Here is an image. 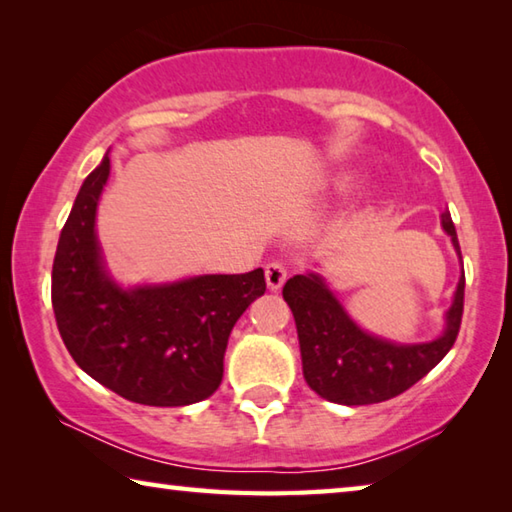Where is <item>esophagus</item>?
Returning a JSON list of instances; mask_svg holds the SVG:
<instances>
[{
  "label": "esophagus",
  "instance_id": "esophagus-1",
  "mask_svg": "<svg viewBox=\"0 0 512 512\" xmlns=\"http://www.w3.org/2000/svg\"><path fill=\"white\" fill-rule=\"evenodd\" d=\"M264 275H266L268 289L277 291L284 284V280H287V266L280 264V262H271V264H266Z\"/></svg>",
  "mask_w": 512,
  "mask_h": 512
}]
</instances>
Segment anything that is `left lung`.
Returning a JSON list of instances; mask_svg holds the SVG:
<instances>
[{"instance_id": "left-lung-1", "label": "left lung", "mask_w": 512, "mask_h": 512, "mask_svg": "<svg viewBox=\"0 0 512 512\" xmlns=\"http://www.w3.org/2000/svg\"><path fill=\"white\" fill-rule=\"evenodd\" d=\"M440 223L461 259L449 212ZM282 296L296 318L302 375L311 391L334 404H377L411 388L452 350L461 329L465 273L458 277L443 334L429 343H393L363 332L318 273L293 275Z\"/></svg>"}]
</instances>
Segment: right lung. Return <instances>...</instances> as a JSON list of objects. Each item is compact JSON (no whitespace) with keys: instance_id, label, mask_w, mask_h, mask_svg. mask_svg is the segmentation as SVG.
Instances as JSON below:
<instances>
[{"instance_id":"add662e5","label":"right lung","mask_w":512,"mask_h":512,"mask_svg":"<svg viewBox=\"0 0 512 512\" xmlns=\"http://www.w3.org/2000/svg\"><path fill=\"white\" fill-rule=\"evenodd\" d=\"M110 176L108 153L83 180L60 232L51 305L65 348L110 391L146 406H187L223 379L230 332L264 296L262 268L196 275L124 289L112 280L97 239V205Z\"/></svg>"}]
</instances>
